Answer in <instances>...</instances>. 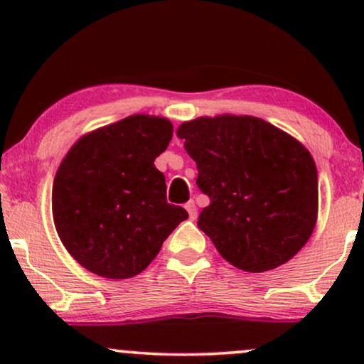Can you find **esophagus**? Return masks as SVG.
Here are the masks:
<instances>
[{"mask_svg":"<svg viewBox=\"0 0 364 364\" xmlns=\"http://www.w3.org/2000/svg\"><path fill=\"white\" fill-rule=\"evenodd\" d=\"M185 208L188 210V215H190L191 220L196 219V205H195L193 200H190V202H188L185 205Z\"/></svg>","mask_w":364,"mask_h":364,"instance_id":"1","label":"esophagus"}]
</instances>
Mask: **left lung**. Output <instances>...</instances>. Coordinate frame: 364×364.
<instances>
[{"label":"left lung","mask_w":364,"mask_h":364,"mask_svg":"<svg viewBox=\"0 0 364 364\" xmlns=\"http://www.w3.org/2000/svg\"><path fill=\"white\" fill-rule=\"evenodd\" d=\"M176 135L210 198L198 228L224 260L267 272L306 245L318 215V174L301 141L260 118L232 114L185 121Z\"/></svg>","instance_id":"left-lung-1"}]
</instances>
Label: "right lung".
<instances>
[{
    "mask_svg": "<svg viewBox=\"0 0 364 364\" xmlns=\"http://www.w3.org/2000/svg\"><path fill=\"white\" fill-rule=\"evenodd\" d=\"M173 123L133 114L80 136L53 183V219L68 253L106 279L139 275L157 257L183 207L166 200V178L154 166L168 149Z\"/></svg>",
    "mask_w": 364,
    "mask_h": 364,
    "instance_id": "add662e5",
    "label": "right lung"
}]
</instances>
